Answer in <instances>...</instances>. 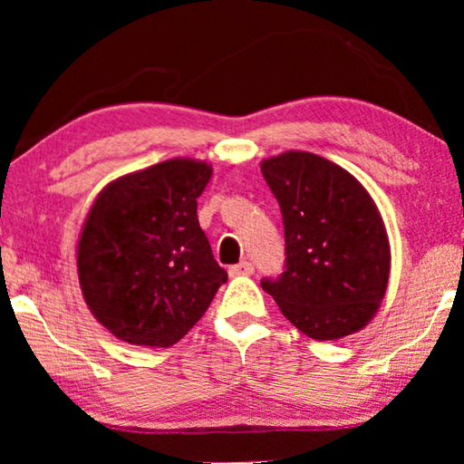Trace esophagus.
<instances>
[{
    "label": "esophagus",
    "instance_id": "esophagus-1",
    "mask_svg": "<svg viewBox=\"0 0 464 464\" xmlns=\"http://www.w3.org/2000/svg\"><path fill=\"white\" fill-rule=\"evenodd\" d=\"M253 264L251 262H240V264H237V266H232L230 270V276H251L253 275Z\"/></svg>",
    "mask_w": 464,
    "mask_h": 464
}]
</instances>
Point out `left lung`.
<instances>
[{"label": "left lung", "mask_w": 464, "mask_h": 464, "mask_svg": "<svg viewBox=\"0 0 464 464\" xmlns=\"http://www.w3.org/2000/svg\"><path fill=\"white\" fill-rule=\"evenodd\" d=\"M276 196L287 266L262 281L285 319L313 340L357 334L380 310L391 276L382 215L357 177L327 158L289 150L264 158Z\"/></svg>", "instance_id": "left-lung-1"}]
</instances>
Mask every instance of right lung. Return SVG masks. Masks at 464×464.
<instances>
[{
    "label": "right lung",
    "instance_id": "obj_1",
    "mask_svg": "<svg viewBox=\"0 0 464 464\" xmlns=\"http://www.w3.org/2000/svg\"><path fill=\"white\" fill-rule=\"evenodd\" d=\"M211 175L205 160L170 158L118 177L92 200L75 249L82 297L126 344L173 346L227 281L196 215Z\"/></svg>",
    "mask_w": 464,
    "mask_h": 464
}]
</instances>
